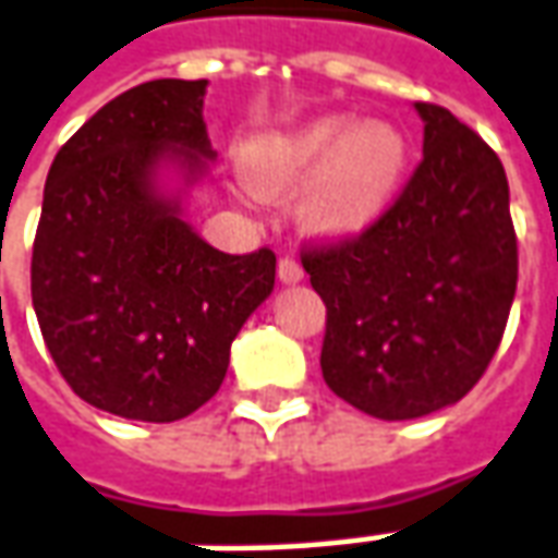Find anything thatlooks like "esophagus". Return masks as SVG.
<instances>
[{
    "mask_svg": "<svg viewBox=\"0 0 558 558\" xmlns=\"http://www.w3.org/2000/svg\"><path fill=\"white\" fill-rule=\"evenodd\" d=\"M278 278L283 280V283H299V280L305 278V271H302V266H299V259H292V256H280Z\"/></svg>",
    "mask_w": 558,
    "mask_h": 558,
    "instance_id": "34e87169",
    "label": "esophagus"
}]
</instances>
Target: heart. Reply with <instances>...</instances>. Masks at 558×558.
I'll return each instance as SVG.
<instances>
[{
  "label": "heart",
  "mask_w": 558,
  "mask_h": 558,
  "mask_svg": "<svg viewBox=\"0 0 558 558\" xmlns=\"http://www.w3.org/2000/svg\"><path fill=\"white\" fill-rule=\"evenodd\" d=\"M241 169L263 196H287L307 180L299 202L305 229L323 239H356L399 196L408 138L384 120L353 126L347 117H319L302 130L251 142Z\"/></svg>",
  "instance_id": "obj_1"
}]
</instances>
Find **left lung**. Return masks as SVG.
<instances>
[{"instance_id":"left-lung-1","label":"left lung","mask_w":558,"mask_h":558,"mask_svg":"<svg viewBox=\"0 0 558 558\" xmlns=\"http://www.w3.org/2000/svg\"><path fill=\"white\" fill-rule=\"evenodd\" d=\"M416 111L423 159L389 211L356 239L302 247L326 305L323 380L377 420L462 399L496 356L517 292L501 159L441 105Z\"/></svg>"}]
</instances>
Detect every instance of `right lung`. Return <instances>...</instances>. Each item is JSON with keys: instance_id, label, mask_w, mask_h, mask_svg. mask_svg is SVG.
Returning <instances> with one entry per match:
<instances>
[{"instance_id": "add662e5", "label": "right lung", "mask_w": 558, "mask_h": 558, "mask_svg": "<svg viewBox=\"0 0 558 558\" xmlns=\"http://www.w3.org/2000/svg\"><path fill=\"white\" fill-rule=\"evenodd\" d=\"M208 81L120 93L62 144L33 244V307L65 384L108 414L174 423L220 389L229 347L275 287V253H223L181 220L154 171L214 157Z\"/></svg>"}]
</instances>
